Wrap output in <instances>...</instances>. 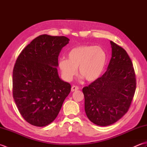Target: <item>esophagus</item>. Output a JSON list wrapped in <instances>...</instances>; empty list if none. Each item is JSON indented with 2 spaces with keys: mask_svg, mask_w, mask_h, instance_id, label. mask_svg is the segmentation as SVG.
<instances>
[{
  "mask_svg": "<svg viewBox=\"0 0 147 147\" xmlns=\"http://www.w3.org/2000/svg\"><path fill=\"white\" fill-rule=\"evenodd\" d=\"M79 90V87L78 86H74L73 85V86L71 87V91L72 92H74V91H76V90Z\"/></svg>",
  "mask_w": 147,
  "mask_h": 147,
  "instance_id": "34e87169",
  "label": "esophagus"
}]
</instances>
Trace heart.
I'll return each instance as SVG.
<instances>
[{"label":"heart","mask_w":147,"mask_h":147,"mask_svg":"<svg viewBox=\"0 0 147 147\" xmlns=\"http://www.w3.org/2000/svg\"><path fill=\"white\" fill-rule=\"evenodd\" d=\"M68 59H61L59 67L62 76L71 81L79 73L87 82H93L98 80L104 72L107 61V55L101 47L82 45L71 49L67 53Z\"/></svg>","instance_id":"1"}]
</instances>
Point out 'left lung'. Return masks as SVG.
I'll list each match as a JSON object with an SVG mask.
<instances>
[{
	"instance_id": "obj_1",
	"label": "left lung",
	"mask_w": 147,
	"mask_h": 147,
	"mask_svg": "<svg viewBox=\"0 0 147 147\" xmlns=\"http://www.w3.org/2000/svg\"><path fill=\"white\" fill-rule=\"evenodd\" d=\"M110 42L112 57L107 70L83 88L87 117L101 126L114 124L126 113L136 86L135 69L127 53L116 43Z\"/></svg>"
}]
</instances>
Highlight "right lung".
<instances>
[{
  "label": "right lung",
  "mask_w": 147,
  "mask_h": 147,
  "mask_svg": "<svg viewBox=\"0 0 147 147\" xmlns=\"http://www.w3.org/2000/svg\"><path fill=\"white\" fill-rule=\"evenodd\" d=\"M69 40L64 36L40 35L16 59L12 95L22 117L32 125L42 127L54 121L71 92V85L59 78L57 69L59 53Z\"/></svg>",
  "instance_id": "obj_1"
}]
</instances>
